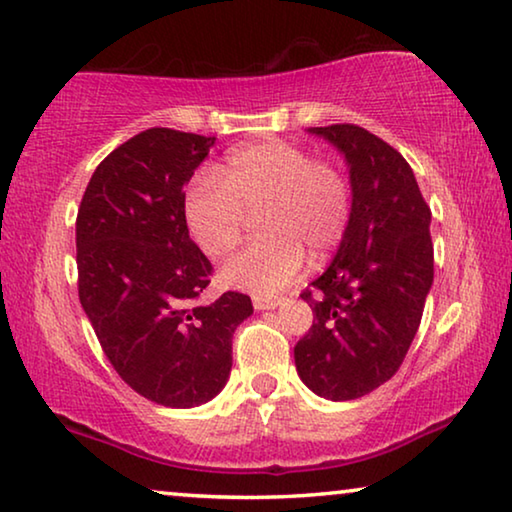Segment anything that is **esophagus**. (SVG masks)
<instances>
[{
	"mask_svg": "<svg viewBox=\"0 0 512 512\" xmlns=\"http://www.w3.org/2000/svg\"><path fill=\"white\" fill-rule=\"evenodd\" d=\"M253 305L255 310H273L280 305V299L276 296H253Z\"/></svg>",
	"mask_w": 512,
	"mask_h": 512,
	"instance_id": "esophagus-1",
	"label": "esophagus"
}]
</instances>
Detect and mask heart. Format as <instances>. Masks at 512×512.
<instances>
[{"label":"heart","mask_w":512,"mask_h":512,"mask_svg":"<svg viewBox=\"0 0 512 512\" xmlns=\"http://www.w3.org/2000/svg\"><path fill=\"white\" fill-rule=\"evenodd\" d=\"M257 213L266 234L227 264L220 280L243 292L278 294L301 276L305 250L322 259L345 239L352 188L331 160L269 140L234 151L223 177L202 174L183 200L188 230L211 259L230 257Z\"/></svg>","instance_id":"b5f03b06"}]
</instances>
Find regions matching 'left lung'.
<instances>
[{"mask_svg": "<svg viewBox=\"0 0 512 512\" xmlns=\"http://www.w3.org/2000/svg\"><path fill=\"white\" fill-rule=\"evenodd\" d=\"M347 160L352 220L329 269L303 289L312 326L296 372L326 400H356L400 370L434 278L432 213L414 170L356 124L310 128Z\"/></svg>", "mask_w": 512, "mask_h": 512, "instance_id": "1", "label": "left lung"}]
</instances>
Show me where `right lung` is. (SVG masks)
<instances>
[{"instance_id":"add662e5","label":"right lung","mask_w":512,"mask_h":512,"mask_svg":"<svg viewBox=\"0 0 512 512\" xmlns=\"http://www.w3.org/2000/svg\"><path fill=\"white\" fill-rule=\"evenodd\" d=\"M216 137L149 128L96 167L75 220L78 294L117 375L156 404L188 409L223 391L250 296L202 303L213 266L190 239L183 186Z\"/></svg>"}]
</instances>
